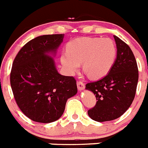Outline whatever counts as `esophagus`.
Listing matches in <instances>:
<instances>
[{
    "label": "esophagus",
    "instance_id": "34e87169",
    "mask_svg": "<svg viewBox=\"0 0 148 148\" xmlns=\"http://www.w3.org/2000/svg\"><path fill=\"white\" fill-rule=\"evenodd\" d=\"M77 88H78V89L80 90V91L83 90V89L85 88V84H84L82 81H77Z\"/></svg>",
    "mask_w": 148,
    "mask_h": 148
}]
</instances>
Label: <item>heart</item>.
<instances>
[{
  "label": "heart",
  "instance_id": "1",
  "mask_svg": "<svg viewBox=\"0 0 148 148\" xmlns=\"http://www.w3.org/2000/svg\"><path fill=\"white\" fill-rule=\"evenodd\" d=\"M116 47L109 38H82L68 45L61 55V63L66 73L74 75L82 63L83 70L89 78L97 80L105 77L114 64Z\"/></svg>",
  "mask_w": 148,
  "mask_h": 148
}]
</instances>
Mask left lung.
I'll list each match as a JSON object with an SVG mask.
<instances>
[{"label":"left lung","mask_w":148,"mask_h":148,"mask_svg":"<svg viewBox=\"0 0 148 148\" xmlns=\"http://www.w3.org/2000/svg\"><path fill=\"white\" fill-rule=\"evenodd\" d=\"M116 59L108 74L95 82L88 83L86 89L92 92L96 104L88 115L97 122L115 120L122 116L133 101L138 80V69L130 47L114 35Z\"/></svg>","instance_id":"8db88e82"}]
</instances>
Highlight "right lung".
Instances as JSON below:
<instances>
[{"instance_id": "add662e5", "label": "right lung", "mask_w": 148, "mask_h": 148, "mask_svg": "<svg viewBox=\"0 0 148 148\" xmlns=\"http://www.w3.org/2000/svg\"><path fill=\"white\" fill-rule=\"evenodd\" d=\"M64 34H47L28 41L13 61L10 85L22 113L33 121L54 122L64 113L66 101L77 92L74 77L59 74L49 54L56 53Z\"/></svg>"}]
</instances>
